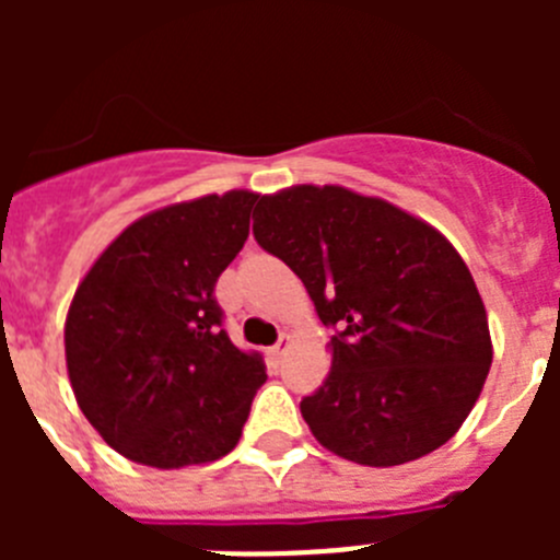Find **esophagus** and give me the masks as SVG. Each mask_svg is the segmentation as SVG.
<instances>
[{
	"label": "esophagus",
	"instance_id": "esophagus-1",
	"mask_svg": "<svg viewBox=\"0 0 560 560\" xmlns=\"http://www.w3.org/2000/svg\"><path fill=\"white\" fill-rule=\"evenodd\" d=\"M289 348H291V339H289V336H280V339H277L275 348H269V359L275 361V364H280V361H283V355L289 353Z\"/></svg>",
	"mask_w": 560,
	"mask_h": 560
}]
</instances>
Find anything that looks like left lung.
Here are the masks:
<instances>
[{
	"instance_id": "8db88e82",
	"label": "left lung",
	"mask_w": 560,
	"mask_h": 560,
	"mask_svg": "<svg viewBox=\"0 0 560 560\" xmlns=\"http://www.w3.org/2000/svg\"><path fill=\"white\" fill-rule=\"evenodd\" d=\"M252 235L308 289L330 336V373L300 400L314 438L373 468L454 438L491 370L474 277L446 237L345 187L260 196Z\"/></svg>"
}]
</instances>
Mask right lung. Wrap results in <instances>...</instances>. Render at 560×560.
<instances>
[{
	"label": "right lung",
	"instance_id": "obj_1",
	"mask_svg": "<svg viewBox=\"0 0 560 560\" xmlns=\"http://www.w3.org/2000/svg\"><path fill=\"white\" fill-rule=\"evenodd\" d=\"M255 201L232 190L151 212L78 285L69 381L89 423L133 463H212L241 438L266 364L226 336L215 283L244 249Z\"/></svg>",
	"mask_w": 560,
	"mask_h": 560
}]
</instances>
